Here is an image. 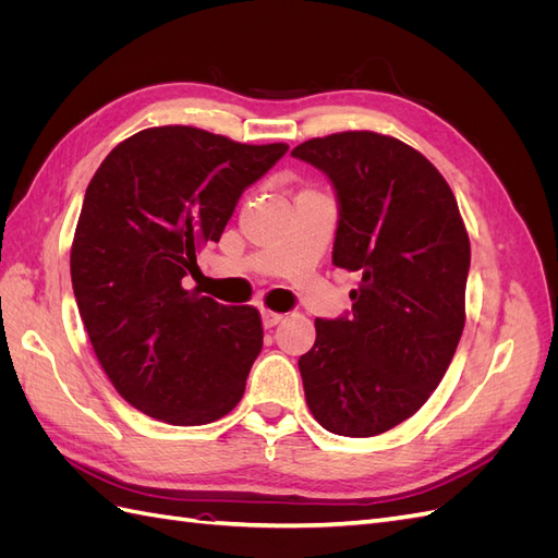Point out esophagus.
Segmentation results:
<instances>
[{"label":"esophagus","instance_id":"34e87169","mask_svg":"<svg viewBox=\"0 0 558 558\" xmlns=\"http://www.w3.org/2000/svg\"><path fill=\"white\" fill-rule=\"evenodd\" d=\"M281 318H283V314H279V312L263 310V326H265V328H272V326H277Z\"/></svg>","mask_w":558,"mask_h":558}]
</instances>
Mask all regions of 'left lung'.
<instances>
[{
    "label": "left lung",
    "instance_id": "1",
    "mask_svg": "<svg viewBox=\"0 0 558 558\" xmlns=\"http://www.w3.org/2000/svg\"><path fill=\"white\" fill-rule=\"evenodd\" d=\"M293 156L332 181V263L361 275L351 316L316 318V342L298 361L307 408L330 433L381 435L424 408L459 347L468 230L435 165L388 134L335 132Z\"/></svg>",
    "mask_w": 558,
    "mask_h": 558
}]
</instances>
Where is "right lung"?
<instances>
[{"label":"right lung","mask_w":558,"mask_h":558,"mask_svg":"<svg viewBox=\"0 0 558 558\" xmlns=\"http://www.w3.org/2000/svg\"><path fill=\"white\" fill-rule=\"evenodd\" d=\"M289 144H240L191 125L146 128L88 183L72 286L95 356L134 410L172 426L226 416L263 349L260 312L183 289L246 185Z\"/></svg>","instance_id":"add662e5"}]
</instances>
